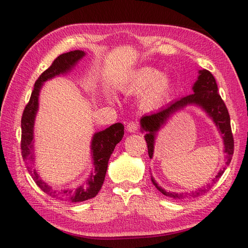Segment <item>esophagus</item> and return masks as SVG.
<instances>
[{
  "label": "esophagus",
  "mask_w": 248,
  "mask_h": 248,
  "mask_svg": "<svg viewBox=\"0 0 248 248\" xmlns=\"http://www.w3.org/2000/svg\"><path fill=\"white\" fill-rule=\"evenodd\" d=\"M139 123L138 121H130V123L127 124V130L129 132H136L139 129Z\"/></svg>",
  "instance_id": "1"
}]
</instances>
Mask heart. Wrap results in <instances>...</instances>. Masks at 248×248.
Listing matches in <instances>:
<instances>
[{
  "label": "heart",
  "instance_id": "b5f03b06",
  "mask_svg": "<svg viewBox=\"0 0 248 248\" xmlns=\"http://www.w3.org/2000/svg\"><path fill=\"white\" fill-rule=\"evenodd\" d=\"M121 90L125 93L141 94L140 105L145 110L157 108L170 90V81L165 74H159L157 70L150 66L132 71L124 82Z\"/></svg>",
  "mask_w": 248,
  "mask_h": 248
}]
</instances>
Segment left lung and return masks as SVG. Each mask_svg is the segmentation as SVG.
Listing matches in <instances>:
<instances>
[{"label":"left lung","mask_w":248,"mask_h":248,"mask_svg":"<svg viewBox=\"0 0 248 248\" xmlns=\"http://www.w3.org/2000/svg\"><path fill=\"white\" fill-rule=\"evenodd\" d=\"M199 74L200 75L198 81L195 83L194 87H192L194 93L185 96V97L178 100H175V102L169 104L166 107L162 108L161 110L154 112V114L143 116L141 118L142 130L148 132L144 138L146 144H148V152L150 157L153 156L155 133L166 123L170 115H173L174 112L179 110L180 108L187 106V105L196 104L199 105L200 107H202L207 111V114L211 117L217 124V127L219 128L224 142V152L226 153L225 164L229 165L231 163V159H232L234 153V139L232 129H231V120L228 108H226L223 99L221 98L219 92H217L216 78L211 74V72L208 70H201L199 71ZM224 170L225 167L217 173L216 179H219L223 175ZM151 179H152L153 185L156 187L158 191H161L164 196L176 200L191 198V197L195 198V197L205 194L209 190V188H207V189H198L195 192H191V194H176V192L166 191L162 187H159L153 177H151Z\"/></svg>","instance_id":"left-lung-1"}]
</instances>
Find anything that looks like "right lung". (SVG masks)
Segmentation results:
<instances>
[{
  "mask_svg": "<svg viewBox=\"0 0 248 248\" xmlns=\"http://www.w3.org/2000/svg\"><path fill=\"white\" fill-rule=\"evenodd\" d=\"M85 56V52L81 50H74L63 54H60L57 59H54L52 64L41 73L38 79L35 82L32 93L29 102L24 109L22 116V140H20V150H22V156L26 163L28 173L31 175L32 179L35 180L41 190L46 194L53 197V198L70 201V202H81V201L89 200L98 194L100 188L106 176L109 157L114 151L115 146L119 143L124 137V124H115L110 127L103 130V131L94 134L93 141H92V152H93V159L95 170L91 174L90 178L87 179L86 185L79 186L77 190H66L58 191L54 190L49 185L46 184L44 180L37 174L36 170L32 169L33 155H32V139H33V121L38 110V96L43 83L49 78H52L56 75L61 73H66L73 68L75 63Z\"/></svg>",
  "mask_w": 248,
  "mask_h": 248,
  "instance_id": "add662e5",
  "label": "right lung"
}]
</instances>
